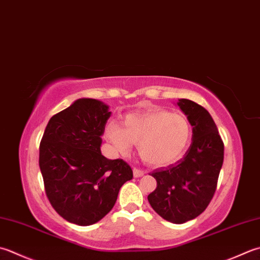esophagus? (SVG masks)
<instances>
[{"instance_id":"1","label":"esophagus","mask_w":260,"mask_h":260,"mask_svg":"<svg viewBox=\"0 0 260 260\" xmlns=\"http://www.w3.org/2000/svg\"><path fill=\"white\" fill-rule=\"evenodd\" d=\"M145 174L144 170H141V169H137V168H133V175L135 178H139L142 177Z\"/></svg>"}]
</instances>
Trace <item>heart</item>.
<instances>
[{"label":"heart","mask_w":260,"mask_h":260,"mask_svg":"<svg viewBox=\"0 0 260 260\" xmlns=\"http://www.w3.org/2000/svg\"><path fill=\"white\" fill-rule=\"evenodd\" d=\"M105 137L117 153L127 155L133 144L147 164L170 165L184 154L191 137V126L185 116L164 109H151L128 114L123 127L109 121Z\"/></svg>","instance_id":"heart-1"}]
</instances>
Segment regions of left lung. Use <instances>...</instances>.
Masks as SVG:
<instances>
[{
    "label": "left lung",
    "mask_w": 260,
    "mask_h": 260,
    "mask_svg": "<svg viewBox=\"0 0 260 260\" xmlns=\"http://www.w3.org/2000/svg\"><path fill=\"white\" fill-rule=\"evenodd\" d=\"M177 106L192 126L189 149L175 165L151 172L156 188L147 196L152 208L166 221L182 224L206 210L216 189L224 145L210 113L188 99Z\"/></svg>",
    "instance_id": "obj_1"
}]
</instances>
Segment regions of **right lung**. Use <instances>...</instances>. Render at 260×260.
I'll use <instances>...</instances> for the list:
<instances>
[{
  "label": "right lung",
  "instance_id": "add662e5",
  "mask_svg": "<svg viewBox=\"0 0 260 260\" xmlns=\"http://www.w3.org/2000/svg\"><path fill=\"white\" fill-rule=\"evenodd\" d=\"M111 113L103 101L81 98L49 119L39 146V167L50 204L66 221L94 224L114 207L133 178L124 160L101 154Z\"/></svg>",
  "mask_w": 260,
  "mask_h": 260
}]
</instances>
